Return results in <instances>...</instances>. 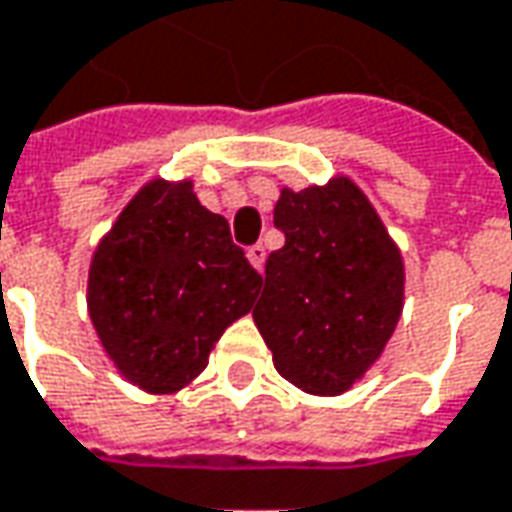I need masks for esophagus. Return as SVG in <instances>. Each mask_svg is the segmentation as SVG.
<instances>
[{
  "mask_svg": "<svg viewBox=\"0 0 512 512\" xmlns=\"http://www.w3.org/2000/svg\"><path fill=\"white\" fill-rule=\"evenodd\" d=\"M246 257H249V263H252L257 271H263V263H266V246H249V249H246Z\"/></svg>",
  "mask_w": 512,
  "mask_h": 512,
  "instance_id": "esophagus-1",
  "label": "esophagus"
}]
</instances>
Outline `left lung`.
Instances as JSON below:
<instances>
[{
  "label": "left lung",
  "instance_id": "1",
  "mask_svg": "<svg viewBox=\"0 0 512 512\" xmlns=\"http://www.w3.org/2000/svg\"><path fill=\"white\" fill-rule=\"evenodd\" d=\"M274 227L285 246L266 260L252 310L274 368L316 396L349 391L396 330L405 302L402 255L349 177L282 188Z\"/></svg>",
  "mask_w": 512,
  "mask_h": 512
}]
</instances>
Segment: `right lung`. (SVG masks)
<instances>
[{
	"instance_id": "1",
	"label": "right lung",
	"mask_w": 512,
	"mask_h": 512,
	"mask_svg": "<svg viewBox=\"0 0 512 512\" xmlns=\"http://www.w3.org/2000/svg\"><path fill=\"white\" fill-rule=\"evenodd\" d=\"M260 285L227 219L199 205L191 182L152 180L96 246L88 313L132 385L174 393L205 371L210 349L252 310Z\"/></svg>"
}]
</instances>
